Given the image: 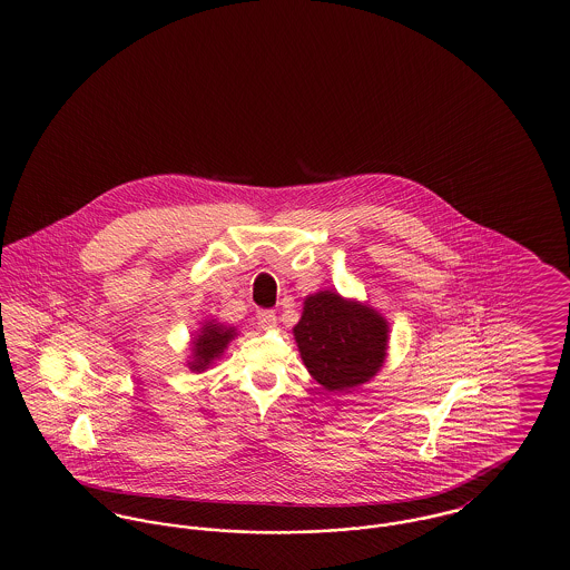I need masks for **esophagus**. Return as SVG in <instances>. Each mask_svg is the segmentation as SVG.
I'll list each match as a JSON object with an SVG mask.
<instances>
[{
  "label": "esophagus",
  "mask_w": 570,
  "mask_h": 570,
  "mask_svg": "<svg viewBox=\"0 0 570 570\" xmlns=\"http://www.w3.org/2000/svg\"><path fill=\"white\" fill-rule=\"evenodd\" d=\"M256 321L262 328H271V326L277 325V314L273 309H258Z\"/></svg>",
  "instance_id": "esophagus-1"
}]
</instances>
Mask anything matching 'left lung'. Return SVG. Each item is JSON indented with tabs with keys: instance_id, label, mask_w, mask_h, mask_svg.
Wrapping results in <instances>:
<instances>
[{
	"instance_id": "1",
	"label": "left lung",
	"mask_w": 570,
	"mask_h": 570,
	"mask_svg": "<svg viewBox=\"0 0 570 570\" xmlns=\"http://www.w3.org/2000/svg\"><path fill=\"white\" fill-rule=\"evenodd\" d=\"M293 335L309 374L331 391L366 383L383 366L387 350L383 316L331 292L309 295Z\"/></svg>"
}]
</instances>
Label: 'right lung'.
<instances>
[{
  "mask_svg": "<svg viewBox=\"0 0 570 570\" xmlns=\"http://www.w3.org/2000/svg\"><path fill=\"white\" fill-rule=\"evenodd\" d=\"M233 328H225L220 325H208L202 328V335L194 342V352H196V362L191 364V371H204L212 360L218 358L227 343L233 340Z\"/></svg>",
  "mask_w": 570,
  "mask_h": 570,
  "instance_id": "add662e5",
  "label": "right lung"
}]
</instances>
